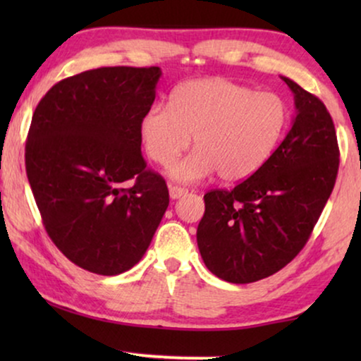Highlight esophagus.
<instances>
[{
  "instance_id": "obj_1",
  "label": "esophagus",
  "mask_w": 361,
  "mask_h": 361,
  "mask_svg": "<svg viewBox=\"0 0 361 361\" xmlns=\"http://www.w3.org/2000/svg\"><path fill=\"white\" fill-rule=\"evenodd\" d=\"M187 194V189H184V187H179V185H169V195L171 199H179V197L185 195Z\"/></svg>"
}]
</instances>
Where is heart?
Wrapping results in <instances>:
<instances>
[{
    "label": "heart",
    "mask_w": 361,
    "mask_h": 361,
    "mask_svg": "<svg viewBox=\"0 0 361 361\" xmlns=\"http://www.w3.org/2000/svg\"><path fill=\"white\" fill-rule=\"evenodd\" d=\"M288 121V105L276 93L205 77L177 85L169 106L149 108L141 136L147 156L159 166H171L194 136L197 149L171 167L172 179L192 184L219 172L221 180L238 182L266 164Z\"/></svg>",
    "instance_id": "b5f03b06"
}]
</instances>
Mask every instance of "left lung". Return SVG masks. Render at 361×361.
Wrapping results in <instances>:
<instances>
[{"instance_id":"obj_1","label":"left lung","mask_w":361,"mask_h":361,"mask_svg":"<svg viewBox=\"0 0 361 361\" xmlns=\"http://www.w3.org/2000/svg\"><path fill=\"white\" fill-rule=\"evenodd\" d=\"M295 118L266 164L231 190L207 192L197 245L216 278L248 284L278 273L307 243L338 172L332 116L317 97L283 77Z\"/></svg>"}]
</instances>
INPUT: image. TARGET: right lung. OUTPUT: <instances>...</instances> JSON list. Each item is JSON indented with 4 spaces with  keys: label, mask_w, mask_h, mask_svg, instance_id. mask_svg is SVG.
<instances>
[{
    "label": "right lung",
    "mask_w": 361,
    "mask_h": 361,
    "mask_svg": "<svg viewBox=\"0 0 361 361\" xmlns=\"http://www.w3.org/2000/svg\"><path fill=\"white\" fill-rule=\"evenodd\" d=\"M159 77V67L93 68L56 83L32 115L26 172L42 224L90 273L131 269L169 205L166 180L141 154V120Z\"/></svg>",
    "instance_id": "1"
}]
</instances>
